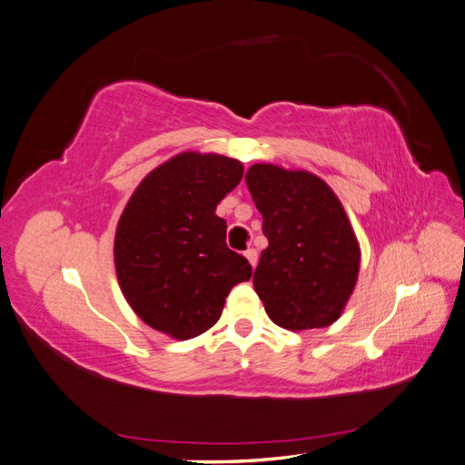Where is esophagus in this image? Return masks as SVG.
Masks as SVG:
<instances>
[{
  "instance_id": "34e87169",
  "label": "esophagus",
  "mask_w": 465,
  "mask_h": 465,
  "mask_svg": "<svg viewBox=\"0 0 465 465\" xmlns=\"http://www.w3.org/2000/svg\"><path fill=\"white\" fill-rule=\"evenodd\" d=\"M244 256H246L248 262H251V266L254 268V266H256V262H258V252L254 251V248H248V251L244 252Z\"/></svg>"
}]
</instances>
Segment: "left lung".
I'll return each instance as SVG.
<instances>
[{
  "instance_id": "8db88e82",
  "label": "left lung",
  "mask_w": 465,
  "mask_h": 465,
  "mask_svg": "<svg viewBox=\"0 0 465 465\" xmlns=\"http://www.w3.org/2000/svg\"><path fill=\"white\" fill-rule=\"evenodd\" d=\"M246 185L268 239L252 278L268 318L290 331L331 325L353 293L361 262L341 203L313 173L272 163H254Z\"/></svg>"
}]
</instances>
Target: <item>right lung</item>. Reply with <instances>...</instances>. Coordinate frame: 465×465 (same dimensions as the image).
Segmentation results:
<instances>
[{"label": "right lung", "mask_w": 465, "mask_h": 465, "mask_svg": "<svg viewBox=\"0 0 465 465\" xmlns=\"http://www.w3.org/2000/svg\"><path fill=\"white\" fill-rule=\"evenodd\" d=\"M242 172L231 157L185 152L153 169L130 197L116 229V274L132 310L153 330L175 339L205 333L232 286L252 276L214 214Z\"/></svg>", "instance_id": "obj_1"}]
</instances>
